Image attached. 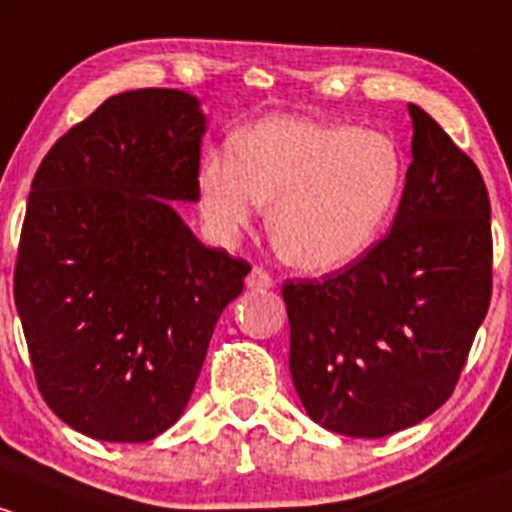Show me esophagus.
<instances>
[{
	"instance_id": "esophagus-1",
	"label": "esophagus",
	"mask_w": 512,
	"mask_h": 512,
	"mask_svg": "<svg viewBox=\"0 0 512 512\" xmlns=\"http://www.w3.org/2000/svg\"><path fill=\"white\" fill-rule=\"evenodd\" d=\"M273 286V278L268 276L261 268H254V271L246 276V288H254V291H266V288Z\"/></svg>"
}]
</instances>
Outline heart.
Listing matches in <instances>:
<instances>
[{
  "label": "heart",
  "mask_w": 512,
  "mask_h": 512,
  "mask_svg": "<svg viewBox=\"0 0 512 512\" xmlns=\"http://www.w3.org/2000/svg\"><path fill=\"white\" fill-rule=\"evenodd\" d=\"M404 187L397 142L374 130L266 118L231 150H212L197 172L209 234L234 244L271 204L281 254L308 273H335L379 241Z\"/></svg>",
  "instance_id": "b5f03b06"
}]
</instances>
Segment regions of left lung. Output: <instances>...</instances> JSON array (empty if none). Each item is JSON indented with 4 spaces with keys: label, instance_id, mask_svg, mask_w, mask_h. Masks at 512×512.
Returning <instances> with one entry per match:
<instances>
[{
    "label": "left lung",
    "instance_id": "8db88e82",
    "mask_svg": "<svg viewBox=\"0 0 512 512\" xmlns=\"http://www.w3.org/2000/svg\"><path fill=\"white\" fill-rule=\"evenodd\" d=\"M392 231L360 261L283 286L291 377L315 424L382 439L451 397L491 303L481 172L419 105Z\"/></svg>",
    "mask_w": 512,
    "mask_h": 512
}]
</instances>
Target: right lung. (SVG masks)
Returning a JSON list of instances; mask_svg holds the SVG:
<instances>
[{
	"label": "right lung",
	"mask_w": 512,
	"mask_h": 512,
	"mask_svg": "<svg viewBox=\"0 0 512 512\" xmlns=\"http://www.w3.org/2000/svg\"><path fill=\"white\" fill-rule=\"evenodd\" d=\"M202 100L125 91L68 130L31 182L14 303L51 412L140 444L187 407L249 263L204 246L170 202H197Z\"/></svg>",
	"instance_id": "add662e5"
}]
</instances>
